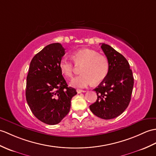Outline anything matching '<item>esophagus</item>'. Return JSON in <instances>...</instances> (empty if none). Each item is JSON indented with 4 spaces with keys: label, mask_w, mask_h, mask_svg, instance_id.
I'll return each mask as SVG.
<instances>
[{
    "label": "esophagus",
    "mask_w": 156,
    "mask_h": 156,
    "mask_svg": "<svg viewBox=\"0 0 156 156\" xmlns=\"http://www.w3.org/2000/svg\"><path fill=\"white\" fill-rule=\"evenodd\" d=\"M76 92H77L78 94H80V93H82V92H85L86 91H85V90H82L78 89V90H76Z\"/></svg>",
    "instance_id": "esophagus-1"
}]
</instances>
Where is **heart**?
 <instances>
[{
  "label": "heart",
  "instance_id": "b5f03b06",
  "mask_svg": "<svg viewBox=\"0 0 156 156\" xmlns=\"http://www.w3.org/2000/svg\"><path fill=\"white\" fill-rule=\"evenodd\" d=\"M74 63L77 66L82 65V74L74 78L70 82L71 86L76 88H86L92 83L99 84L106 78L109 72V61L106 56L100 55L95 50L84 48L73 54ZM74 64L63 58L59 62L62 74L68 78L73 76Z\"/></svg>",
  "mask_w": 156,
  "mask_h": 156
}]
</instances>
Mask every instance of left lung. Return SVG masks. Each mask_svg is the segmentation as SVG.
I'll return each mask as SVG.
<instances>
[{
    "mask_svg": "<svg viewBox=\"0 0 156 156\" xmlns=\"http://www.w3.org/2000/svg\"><path fill=\"white\" fill-rule=\"evenodd\" d=\"M101 48L109 61V72L106 78L94 90L98 97L90 109L96 116L110 119L122 114L128 106L133 77L128 62L122 54L104 43Z\"/></svg>",
    "mask_w": 156,
    "mask_h": 156,
    "instance_id": "left-lung-1",
    "label": "left lung"
}]
</instances>
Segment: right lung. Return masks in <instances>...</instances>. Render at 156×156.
Segmentation results:
<instances>
[{
  "instance_id": "1",
  "label": "right lung",
  "mask_w": 156,
  "mask_h": 156,
  "mask_svg": "<svg viewBox=\"0 0 156 156\" xmlns=\"http://www.w3.org/2000/svg\"><path fill=\"white\" fill-rule=\"evenodd\" d=\"M65 54L60 43L45 46L32 59L27 77L26 98L32 114L46 124H58L68 114L76 90L68 87L59 68Z\"/></svg>"
}]
</instances>
